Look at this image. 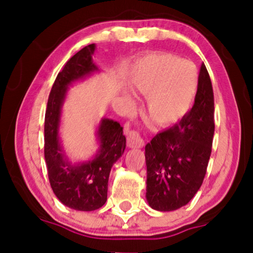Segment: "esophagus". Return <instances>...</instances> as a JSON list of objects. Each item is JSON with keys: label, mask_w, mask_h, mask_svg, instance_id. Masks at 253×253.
Listing matches in <instances>:
<instances>
[{"label": "esophagus", "mask_w": 253, "mask_h": 253, "mask_svg": "<svg viewBox=\"0 0 253 253\" xmlns=\"http://www.w3.org/2000/svg\"><path fill=\"white\" fill-rule=\"evenodd\" d=\"M126 141H127V146L131 148L144 146V139L141 138L139 132H137V131L134 130H131L126 133Z\"/></svg>", "instance_id": "1"}]
</instances>
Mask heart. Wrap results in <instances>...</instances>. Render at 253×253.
<instances>
[{
    "mask_svg": "<svg viewBox=\"0 0 253 253\" xmlns=\"http://www.w3.org/2000/svg\"><path fill=\"white\" fill-rule=\"evenodd\" d=\"M198 84L195 63L175 54H148L133 69V87L146 95L145 114L160 126L174 124L185 115L195 100Z\"/></svg>",
    "mask_w": 253,
    "mask_h": 253,
    "instance_id": "heart-1",
    "label": "heart"
}]
</instances>
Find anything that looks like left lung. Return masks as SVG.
I'll return each mask as SVG.
<instances>
[{"instance_id": "obj_1", "label": "left lung", "mask_w": 253, "mask_h": 253, "mask_svg": "<svg viewBox=\"0 0 253 253\" xmlns=\"http://www.w3.org/2000/svg\"><path fill=\"white\" fill-rule=\"evenodd\" d=\"M214 94L205 64L191 110L145 146L146 198L152 209L169 212L191 200L203 184L212 152Z\"/></svg>"}]
</instances>
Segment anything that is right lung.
<instances>
[{
  "instance_id": "add662e5",
  "label": "right lung",
  "mask_w": 253,
  "mask_h": 253,
  "mask_svg": "<svg viewBox=\"0 0 253 253\" xmlns=\"http://www.w3.org/2000/svg\"><path fill=\"white\" fill-rule=\"evenodd\" d=\"M95 44L75 54L58 72L49 93L44 114V160L51 189L65 206L77 211H94L105 205L110 169L126 150L123 126L103 119L99 126L100 153L92 161L72 166L64 159L58 141L61 107L68 85L98 70L92 61Z\"/></svg>"
}]
</instances>
